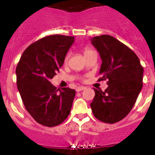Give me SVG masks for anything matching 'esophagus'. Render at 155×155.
<instances>
[{
	"mask_svg": "<svg viewBox=\"0 0 155 155\" xmlns=\"http://www.w3.org/2000/svg\"><path fill=\"white\" fill-rule=\"evenodd\" d=\"M84 89H86V87H84V86H79V87H76V92H80V91L84 90Z\"/></svg>",
	"mask_w": 155,
	"mask_h": 155,
	"instance_id": "esophagus-1",
	"label": "esophagus"
}]
</instances>
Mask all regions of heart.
Instances as JSON below:
<instances>
[{
    "label": "heart",
    "mask_w": 155,
    "mask_h": 155,
    "mask_svg": "<svg viewBox=\"0 0 155 155\" xmlns=\"http://www.w3.org/2000/svg\"><path fill=\"white\" fill-rule=\"evenodd\" d=\"M92 52H93V50H91L90 48H89V47H85L84 50H83V54H84V56H87L89 53H92ZM69 54L68 53V54L66 55V57H65V59H64L65 63H66V62L68 61V60H69Z\"/></svg>",
    "instance_id": "1"
}]
</instances>
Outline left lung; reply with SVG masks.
<instances>
[{
    "instance_id": "8db88e82",
    "label": "left lung",
    "mask_w": 155,
    "mask_h": 155,
    "mask_svg": "<svg viewBox=\"0 0 155 155\" xmlns=\"http://www.w3.org/2000/svg\"><path fill=\"white\" fill-rule=\"evenodd\" d=\"M91 40L102 60L99 81L108 79L105 91L94 89L91 108L97 119L113 124L123 119L134 106L142 89L144 69L137 55L115 37L101 35Z\"/></svg>"
}]
</instances>
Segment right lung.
Segmentation results:
<instances>
[{"mask_svg":"<svg viewBox=\"0 0 155 155\" xmlns=\"http://www.w3.org/2000/svg\"><path fill=\"white\" fill-rule=\"evenodd\" d=\"M74 37H45L30 45L16 68L17 86L24 105L37 122L47 127L60 125L70 113L76 92L56 89L50 82L64 63Z\"/></svg>","mask_w":155,"mask_h":155,"instance_id":"1","label":"right lung"}]
</instances>
